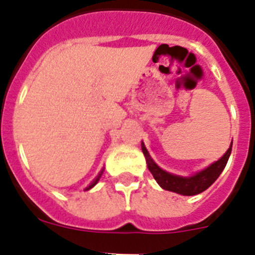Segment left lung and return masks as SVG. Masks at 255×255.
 I'll use <instances>...</instances> for the list:
<instances>
[{"mask_svg":"<svg viewBox=\"0 0 255 255\" xmlns=\"http://www.w3.org/2000/svg\"><path fill=\"white\" fill-rule=\"evenodd\" d=\"M231 149H233V141L230 144V148L226 150V153L218 161L213 162L212 164H209L208 167L203 168L202 171H198L197 173L191 175V176H180V175H175V173L162 170L158 164L153 161L149 152L141 141V150H143L145 161H147L148 168H149L155 181L158 182V185L164 190L173 191V193L181 195H197L202 191L207 190L218 179L221 172L224 171L225 166L229 161L230 154H231Z\"/></svg>","mask_w":255,"mask_h":255,"instance_id":"obj_1","label":"left lung"}]
</instances>
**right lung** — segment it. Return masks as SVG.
I'll list each match as a JSON object with an SVG mask.
<instances>
[{"label":"right lung","instance_id":"obj_1","mask_svg":"<svg viewBox=\"0 0 255 255\" xmlns=\"http://www.w3.org/2000/svg\"><path fill=\"white\" fill-rule=\"evenodd\" d=\"M103 171H105V168H102V170H101V171H100V173H98V175H97V177H96V179H94V180H93V181H92V182H91V184H89V185H88V186H87V188H85V189H84V190H89V189H92V188H93V186H94V185H96L97 182L100 181V179H101V176H102V173H103Z\"/></svg>","mask_w":255,"mask_h":255}]
</instances>
